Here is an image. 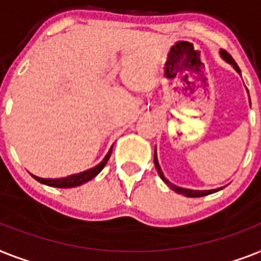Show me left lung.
Returning a JSON list of instances; mask_svg holds the SVG:
<instances>
[{"mask_svg":"<svg viewBox=\"0 0 261 261\" xmlns=\"http://www.w3.org/2000/svg\"><path fill=\"white\" fill-rule=\"evenodd\" d=\"M221 56L225 59L228 63H230V64L233 65L234 69H236L239 73H240V68L237 67L236 64V61L232 59V56H230L226 50H221ZM154 165H155L156 167V170H158V174L161 175V178L164 179V182L166 184V185L170 186V189L174 190L175 193H178V194H182V196H186V197H202V196H207V194H212V193H215V192H219L220 189H215V190H190V189H184V188H178V186H175L173 185V184H170V182L167 181L166 178L164 177V173H162V170H161V167H160V164H158V160H156V152L155 150H154Z\"/></svg>","mask_w":261,"mask_h":261,"instance_id":"left-lung-1","label":"left lung"}]
</instances>
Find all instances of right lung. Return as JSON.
Returning a JSON list of instances; mask_svg holds the SVG:
<instances>
[{
    "mask_svg": "<svg viewBox=\"0 0 261 261\" xmlns=\"http://www.w3.org/2000/svg\"><path fill=\"white\" fill-rule=\"evenodd\" d=\"M111 152H112V147L110 149V151L107 152V155L105 156V160L101 161L100 164L97 165V166L92 167L90 170H86L83 171V173H79V174H73V175H69V177H65V178H57V179H50V178H40V177H36L33 175V178L36 181L41 182L44 185H48V186H54V188H75V186H80L83 184H86L88 182L90 179H92L95 175H97L101 171V169L106 166L107 164V161L110 160V156H111Z\"/></svg>",
    "mask_w": 261,
    "mask_h": 261,
    "instance_id": "right-lung-1",
    "label": "right lung"
}]
</instances>
